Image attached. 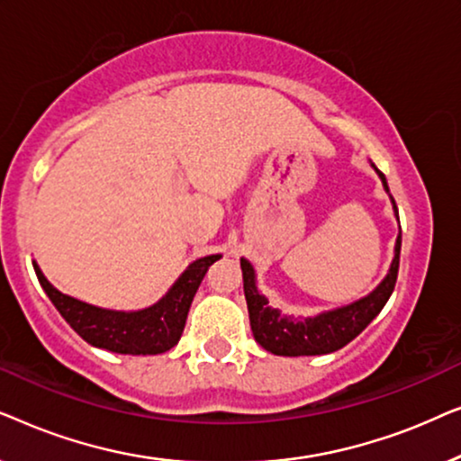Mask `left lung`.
Wrapping results in <instances>:
<instances>
[{"label": "left lung", "instance_id": "8db88e82", "mask_svg": "<svg viewBox=\"0 0 461 461\" xmlns=\"http://www.w3.org/2000/svg\"><path fill=\"white\" fill-rule=\"evenodd\" d=\"M374 166V163H371ZM382 185L390 194L388 182L384 174L374 166ZM393 201L394 216L399 218V210ZM399 258H401V232L396 237L394 258L390 270L380 285L365 298L352 302L348 306L336 308V311L321 312L317 317H294V314H283L279 308H273L268 300L258 292L254 267L241 258L243 270V292L248 300L249 325L254 331L256 342L264 350L273 352L279 357H312V355H330L355 339L371 321H374L386 304L390 294L396 285V275H399Z\"/></svg>", "mask_w": 461, "mask_h": 461}]
</instances>
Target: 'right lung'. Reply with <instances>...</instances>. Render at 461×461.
Wrapping results in <instances>:
<instances>
[{"mask_svg":"<svg viewBox=\"0 0 461 461\" xmlns=\"http://www.w3.org/2000/svg\"><path fill=\"white\" fill-rule=\"evenodd\" d=\"M220 258L222 256L216 254L194 260L157 304L136 312L106 311L75 300L59 292L43 276L37 262H33V268L56 311L87 344L119 355H161L178 344L194 294L207 268Z\"/></svg>","mask_w":461,"mask_h":461,"instance_id":"right-lung-1","label":"right lung"}]
</instances>
